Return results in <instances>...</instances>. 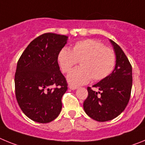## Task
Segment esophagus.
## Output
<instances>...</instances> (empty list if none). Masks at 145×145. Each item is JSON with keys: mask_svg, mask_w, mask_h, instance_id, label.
<instances>
[{"mask_svg": "<svg viewBox=\"0 0 145 145\" xmlns=\"http://www.w3.org/2000/svg\"><path fill=\"white\" fill-rule=\"evenodd\" d=\"M69 88H70V89H71V90H75V89H77V88H78V87L70 85V86H69Z\"/></svg>", "mask_w": 145, "mask_h": 145, "instance_id": "esophagus-1", "label": "esophagus"}]
</instances>
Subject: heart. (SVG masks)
<instances>
[{"mask_svg": "<svg viewBox=\"0 0 145 145\" xmlns=\"http://www.w3.org/2000/svg\"><path fill=\"white\" fill-rule=\"evenodd\" d=\"M57 60L64 72L80 61V67L69 72L67 76L69 84L80 86L89 80H100L111 73L116 65V54L110 48H105L103 43L93 39L78 41L72 49L65 47L59 51Z\"/></svg>", "mask_w": 145, "mask_h": 145, "instance_id": "1", "label": "heart"}]
</instances>
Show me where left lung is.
I'll return each mask as SVG.
<instances>
[{"instance_id": "obj_1", "label": "left lung", "mask_w": 145, "mask_h": 145, "mask_svg": "<svg viewBox=\"0 0 145 145\" xmlns=\"http://www.w3.org/2000/svg\"><path fill=\"white\" fill-rule=\"evenodd\" d=\"M116 54V66L107 78L93 85L99 91L88 87L84 102L86 113L93 120L105 122L116 118L127 106L132 87V67L123 50L110 40Z\"/></svg>"}]
</instances>
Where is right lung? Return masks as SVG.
I'll return each instance as SVG.
<instances>
[{"instance_id":"1","label":"right lung","mask_w":145,"mask_h":145,"mask_svg":"<svg viewBox=\"0 0 145 145\" xmlns=\"http://www.w3.org/2000/svg\"><path fill=\"white\" fill-rule=\"evenodd\" d=\"M66 35L45 33L27 46L17 62L15 93L22 112L29 119L46 123L61 110V97L67 90L57 56L67 43Z\"/></svg>"}]
</instances>
